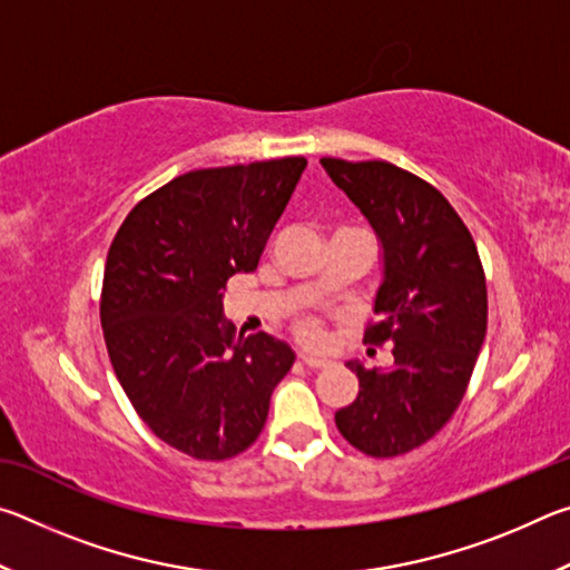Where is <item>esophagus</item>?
<instances>
[{
	"label": "esophagus",
	"instance_id": "esophagus-1",
	"mask_svg": "<svg viewBox=\"0 0 570 570\" xmlns=\"http://www.w3.org/2000/svg\"><path fill=\"white\" fill-rule=\"evenodd\" d=\"M302 364H306L308 370H324V366H330V360H324V356H312V354H302L298 356Z\"/></svg>",
	"mask_w": 570,
	"mask_h": 570
}]
</instances>
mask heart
Returning a JSON list of instances; mask_svg holds the SVG:
<instances>
[{
    "label": "heart",
    "instance_id": "obj_1",
    "mask_svg": "<svg viewBox=\"0 0 570 570\" xmlns=\"http://www.w3.org/2000/svg\"><path fill=\"white\" fill-rule=\"evenodd\" d=\"M294 334L298 342L308 346H320L324 342V322L316 314H302L294 322Z\"/></svg>",
    "mask_w": 570,
    "mask_h": 570
}]
</instances>
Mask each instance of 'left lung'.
Returning <instances> with one entry per match:
<instances>
[{
  "label": "left lung",
  "mask_w": 570,
  "mask_h": 570,
  "mask_svg": "<svg viewBox=\"0 0 570 570\" xmlns=\"http://www.w3.org/2000/svg\"><path fill=\"white\" fill-rule=\"evenodd\" d=\"M324 170L382 240L384 278L364 344H390V370L346 366L360 394L334 414L342 438L370 458L424 445L460 407L488 330L478 246L442 193L387 160L322 158Z\"/></svg>",
  "instance_id": "left-lung-1"
}]
</instances>
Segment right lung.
<instances>
[{
    "mask_svg": "<svg viewBox=\"0 0 570 570\" xmlns=\"http://www.w3.org/2000/svg\"><path fill=\"white\" fill-rule=\"evenodd\" d=\"M306 158L204 168L135 206L105 264L100 322L115 370L153 435L196 460H228L262 435L292 346L234 342L224 294L256 272Z\"/></svg>",
    "mask_w": 570,
    "mask_h": 570,
    "instance_id": "add662e5",
    "label": "right lung"
}]
</instances>
